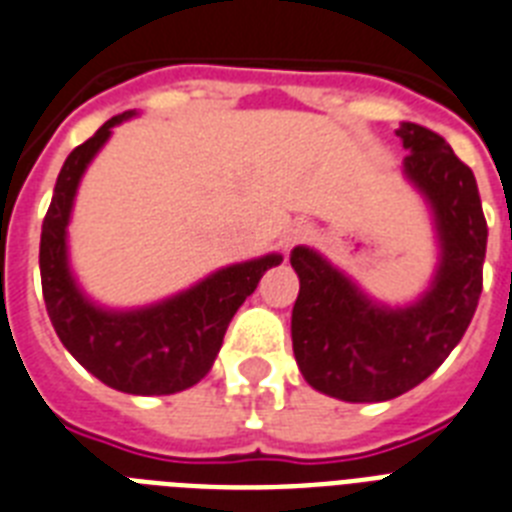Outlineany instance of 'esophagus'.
Segmentation results:
<instances>
[{"mask_svg": "<svg viewBox=\"0 0 512 512\" xmlns=\"http://www.w3.org/2000/svg\"><path fill=\"white\" fill-rule=\"evenodd\" d=\"M306 238H308V225H303V222H293V225L282 232V240H280L282 251H290V248L303 243Z\"/></svg>", "mask_w": 512, "mask_h": 512, "instance_id": "1", "label": "esophagus"}]
</instances>
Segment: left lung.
Returning <instances> with one entry per match:
<instances>
[{
  "mask_svg": "<svg viewBox=\"0 0 512 512\" xmlns=\"http://www.w3.org/2000/svg\"><path fill=\"white\" fill-rule=\"evenodd\" d=\"M395 135L408 151L405 180L429 206L437 235V266L424 293L390 306L314 248L290 253L301 280L290 322L295 361L314 390L345 403H382L432 377L479 306L487 219L474 172L429 128L400 122Z\"/></svg>",
  "mask_w": 512,
  "mask_h": 512,
  "instance_id": "left-lung-1",
  "label": "left lung"
}]
</instances>
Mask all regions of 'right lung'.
<instances>
[{"label": "right lung", "instance_id": "add662e5", "mask_svg": "<svg viewBox=\"0 0 512 512\" xmlns=\"http://www.w3.org/2000/svg\"><path fill=\"white\" fill-rule=\"evenodd\" d=\"M107 120L59 170L41 227V287L52 327L70 356L112 390L128 395H175L209 374L227 324L256 290L266 269L282 264L280 253L222 266L188 290L138 308H109L88 298L70 266L67 227L88 164L112 138V128L135 117Z\"/></svg>", "mask_w": 512, "mask_h": 512}]
</instances>
